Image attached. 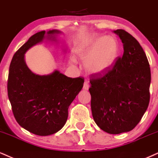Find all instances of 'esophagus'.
Instances as JSON below:
<instances>
[{
	"mask_svg": "<svg viewBox=\"0 0 158 158\" xmlns=\"http://www.w3.org/2000/svg\"><path fill=\"white\" fill-rule=\"evenodd\" d=\"M89 88V83L88 80H85L84 84H83V89L88 90Z\"/></svg>",
	"mask_w": 158,
	"mask_h": 158,
	"instance_id": "34e87169",
	"label": "esophagus"
}]
</instances>
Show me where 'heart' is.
Wrapping results in <instances>:
<instances>
[{
  "label": "heart",
  "instance_id": "obj_1",
  "mask_svg": "<svg viewBox=\"0 0 158 158\" xmlns=\"http://www.w3.org/2000/svg\"><path fill=\"white\" fill-rule=\"evenodd\" d=\"M118 53L115 39L110 36L93 35L76 49L78 57L85 61L86 68L94 74L105 73L114 64ZM72 60L75 61L74 59Z\"/></svg>",
  "mask_w": 158,
  "mask_h": 158
}]
</instances>
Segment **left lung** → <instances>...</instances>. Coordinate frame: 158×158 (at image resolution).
Returning <instances> with one entry per match:
<instances>
[{
  "label": "left lung",
  "mask_w": 158,
  "mask_h": 158,
  "mask_svg": "<svg viewBox=\"0 0 158 158\" xmlns=\"http://www.w3.org/2000/svg\"><path fill=\"white\" fill-rule=\"evenodd\" d=\"M123 44V54L103 74L90 75L91 109L96 124L109 134L132 130L150 100L151 71L145 52L123 29L114 31Z\"/></svg>",
  "instance_id": "left-lung-1"
}]
</instances>
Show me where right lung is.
<instances>
[{"label": "right lung", "instance_id": "obj_1", "mask_svg": "<svg viewBox=\"0 0 158 158\" xmlns=\"http://www.w3.org/2000/svg\"><path fill=\"white\" fill-rule=\"evenodd\" d=\"M49 31L48 35L58 33ZM45 31L35 33L15 53L7 81V92L15 118L18 124L40 136L60 130L68 118L69 106L83 88L82 77L72 78L55 71L49 75L32 73L24 60V54L41 42Z\"/></svg>", "mask_w": 158, "mask_h": 158}]
</instances>
